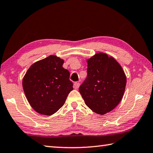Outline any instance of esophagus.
<instances>
[{
  "label": "esophagus",
  "instance_id": "34e87169",
  "mask_svg": "<svg viewBox=\"0 0 153 153\" xmlns=\"http://www.w3.org/2000/svg\"><path fill=\"white\" fill-rule=\"evenodd\" d=\"M79 86H80V83H79V82H74V88H75L76 89L79 88Z\"/></svg>",
  "mask_w": 153,
  "mask_h": 153
}]
</instances>
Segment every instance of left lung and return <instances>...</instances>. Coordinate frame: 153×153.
<instances>
[{"label": "left lung", "mask_w": 153, "mask_h": 153, "mask_svg": "<svg viewBox=\"0 0 153 153\" xmlns=\"http://www.w3.org/2000/svg\"><path fill=\"white\" fill-rule=\"evenodd\" d=\"M87 77L80 86L86 105L99 114L111 112L120 102L126 78L113 57L97 53L87 60Z\"/></svg>", "instance_id": "1"}]
</instances>
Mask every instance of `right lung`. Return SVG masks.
<instances>
[{
    "instance_id": "right-lung-1",
    "label": "right lung",
    "mask_w": 153,
    "mask_h": 153,
    "mask_svg": "<svg viewBox=\"0 0 153 153\" xmlns=\"http://www.w3.org/2000/svg\"><path fill=\"white\" fill-rule=\"evenodd\" d=\"M64 60L51 55L34 62L22 80L26 97L34 111L49 116L58 111L73 91L70 73L62 67Z\"/></svg>"
}]
</instances>
